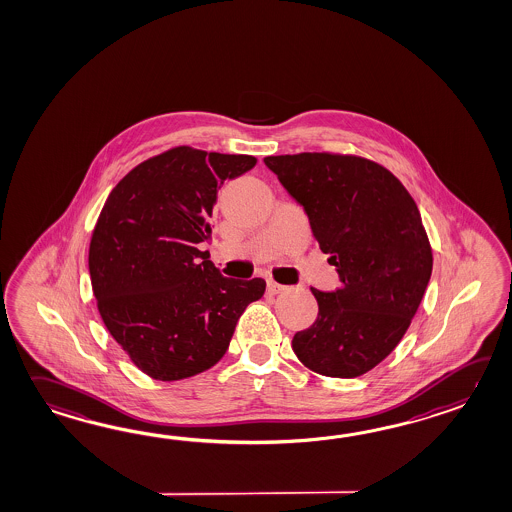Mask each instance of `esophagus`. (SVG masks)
<instances>
[{
	"label": "esophagus",
	"instance_id": "esophagus-1",
	"mask_svg": "<svg viewBox=\"0 0 512 512\" xmlns=\"http://www.w3.org/2000/svg\"><path fill=\"white\" fill-rule=\"evenodd\" d=\"M284 290H286V288H284L283 284L273 283V281H270V283H268V294H270V296H277V294H283Z\"/></svg>",
	"mask_w": 512,
	"mask_h": 512
}]
</instances>
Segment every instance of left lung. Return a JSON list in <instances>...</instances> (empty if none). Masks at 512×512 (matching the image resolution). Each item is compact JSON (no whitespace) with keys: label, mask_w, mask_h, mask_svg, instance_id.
<instances>
[{"label":"left lung","mask_w":512,"mask_h":512,"mask_svg":"<svg viewBox=\"0 0 512 512\" xmlns=\"http://www.w3.org/2000/svg\"><path fill=\"white\" fill-rule=\"evenodd\" d=\"M264 163L303 205L341 281L334 292L310 288L318 319L297 332L292 349L319 375H364L402 340L432 277L419 207L371 159L303 152L268 156Z\"/></svg>","instance_id":"obj_1"}]
</instances>
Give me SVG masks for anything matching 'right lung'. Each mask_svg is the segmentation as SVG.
<instances>
[{"label": "right lung", "instance_id": "obj_1", "mask_svg": "<svg viewBox=\"0 0 512 512\" xmlns=\"http://www.w3.org/2000/svg\"><path fill=\"white\" fill-rule=\"evenodd\" d=\"M244 154L176 147L139 163L108 196L90 242L91 286L106 329L154 380L204 373L226 354L266 283L218 272L209 239L218 189L255 167Z\"/></svg>", "mask_w": 512, "mask_h": 512}]
</instances>
